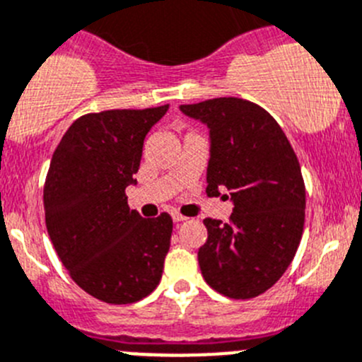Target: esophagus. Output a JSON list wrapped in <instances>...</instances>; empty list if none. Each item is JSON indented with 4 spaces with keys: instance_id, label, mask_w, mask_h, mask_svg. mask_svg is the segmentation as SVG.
<instances>
[{
    "instance_id": "obj_1",
    "label": "esophagus",
    "mask_w": 362,
    "mask_h": 362,
    "mask_svg": "<svg viewBox=\"0 0 362 362\" xmlns=\"http://www.w3.org/2000/svg\"><path fill=\"white\" fill-rule=\"evenodd\" d=\"M171 217H173V223H184V221L185 219H187V217H185V216H182V214H178V212H173V216H171Z\"/></svg>"
}]
</instances>
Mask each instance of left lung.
Segmentation results:
<instances>
[{"label": "left lung", "mask_w": 362, "mask_h": 362, "mask_svg": "<svg viewBox=\"0 0 362 362\" xmlns=\"http://www.w3.org/2000/svg\"><path fill=\"white\" fill-rule=\"evenodd\" d=\"M180 111L209 127L206 194L228 189L233 203L230 223L203 221L209 231L198 251L203 279L231 299H252L285 274L300 244L306 209L300 164L278 122L249 100L219 97Z\"/></svg>", "instance_id": "obj_1"}]
</instances>
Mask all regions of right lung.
<instances>
[{
  "mask_svg": "<svg viewBox=\"0 0 362 362\" xmlns=\"http://www.w3.org/2000/svg\"><path fill=\"white\" fill-rule=\"evenodd\" d=\"M166 106L77 118L52 153L44 187L47 233L70 278L107 304L138 303L163 278L173 221L129 209L143 141Z\"/></svg>",
  "mask_w": 362,
  "mask_h": 362,
  "instance_id": "add662e5",
  "label": "right lung"
}]
</instances>
